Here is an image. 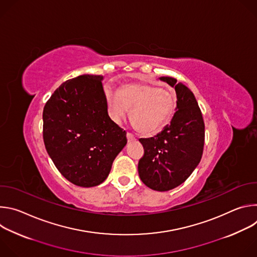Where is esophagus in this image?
Listing matches in <instances>:
<instances>
[{
	"instance_id": "obj_1",
	"label": "esophagus",
	"mask_w": 257,
	"mask_h": 257,
	"mask_svg": "<svg viewBox=\"0 0 257 257\" xmlns=\"http://www.w3.org/2000/svg\"><path fill=\"white\" fill-rule=\"evenodd\" d=\"M127 139H128V141H133V140H135V136L132 133L127 132Z\"/></svg>"
}]
</instances>
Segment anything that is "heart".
Returning a JSON list of instances; mask_svg holds the SVG:
<instances>
[{"label": "heart", "instance_id": "heart-1", "mask_svg": "<svg viewBox=\"0 0 257 257\" xmlns=\"http://www.w3.org/2000/svg\"><path fill=\"white\" fill-rule=\"evenodd\" d=\"M107 112L111 119L121 123L131 108V122L142 134L159 132L173 114L175 100L166 89L146 83H129L121 86L118 93L105 92Z\"/></svg>", "mask_w": 257, "mask_h": 257}]
</instances>
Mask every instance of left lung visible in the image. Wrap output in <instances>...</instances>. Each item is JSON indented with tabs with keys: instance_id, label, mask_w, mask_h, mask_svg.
I'll use <instances>...</instances> for the list:
<instances>
[{
	"instance_id": "left-lung-1",
	"label": "left lung",
	"mask_w": 257,
	"mask_h": 257,
	"mask_svg": "<svg viewBox=\"0 0 257 257\" xmlns=\"http://www.w3.org/2000/svg\"><path fill=\"white\" fill-rule=\"evenodd\" d=\"M160 80L175 87L176 112L171 123L151 138H140L144 155L138 174L153 190L168 191L181 185L198 166L204 145V122L193 92L172 77Z\"/></svg>"
}]
</instances>
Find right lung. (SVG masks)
<instances>
[{
  "instance_id": "obj_1",
  "label": "right lung",
  "mask_w": 257,
  "mask_h": 257,
  "mask_svg": "<svg viewBox=\"0 0 257 257\" xmlns=\"http://www.w3.org/2000/svg\"><path fill=\"white\" fill-rule=\"evenodd\" d=\"M101 75L67 80L47 101L44 142L59 172L80 187L99 185L127 143L126 131L107 114Z\"/></svg>"
}]
</instances>
